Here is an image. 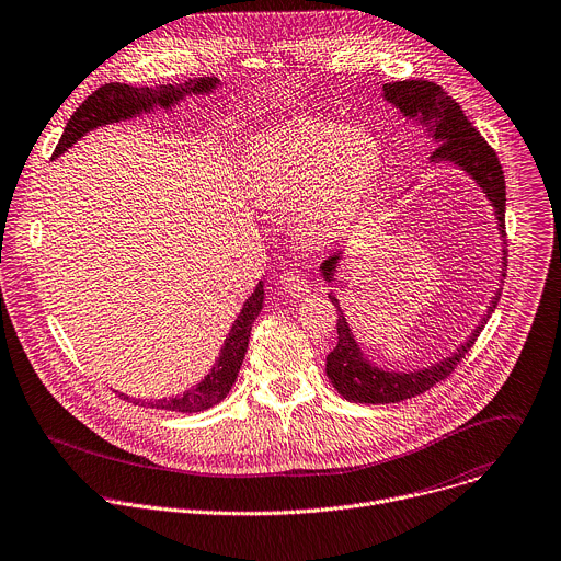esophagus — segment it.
<instances>
[{"label": "esophagus", "instance_id": "esophagus-1", "mask_svg": "<svg viewBox=\"0 0 561 561\" xmlns=\"http://www.w3.org/2000/svg\"><path fill=\"white\" fill-rule=\"evenodd\" d=\"M279 282L284 286V290L293 297H301V295L309 293V279L301 271H286Z\"/></svg>", "mask_w": 561, "mask_h": 561}]
</instances>
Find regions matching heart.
<instances>
[{"mask_svg": "<svg viewBox=\"0 0 561 561\" xmlns=\"http://www.w3.org/2000/svg\"><path fill=\"white\" fill-rule=\"evenodd\" d=\"M382 172L380 140L365 127L299 116L277 123L245 149L243 185L262 208L295 203L297 228L324 239L369 203Z\"/></svg>", "mask_w": 561, "mask_h": 561, "instance_id": "heart-1", "label": "heart"}]
</instances>
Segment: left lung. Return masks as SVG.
<instances>
[{"label":"left lung","mask_w":561,"mask_h":561,"mask_svg":"<svg viewBox=\"0 0 561 561\" xmlns=\"http://www.w3.org/2000/svg\"><path fill=\"white\" fill-rule=\"evenodd\" d=\"M385 98L391 105H396L407 118H416L425 131L436 140V149L432 154V161H449L466 170L485 192L490 198L499 232L505 243V179L501 163L496 159V151L488 145V140L474 129V125L463 114L461 105L456 103L447 91L430 80H402V82H389L382 84ZM340 254H333L320 268L324 277L331 282L333 271L337 266ZM501 277L505 279L507 268V248L503 245V262H501ZM501 290L492 297V304L488 309V316L481 320V324L474 329V333L468 337V342L458 348L443 363L410 371V374H396V371H382L376 365H371L365 353L360 351L358 342H355L346 318L340 309V301L335 295H329V299L337 309V344L327 355V376L337 389L340 396L353 402H367V404H385V402H400L404 398H414L432 389L434 385L443 382L456 365L466 358V353L474 346L479 333L483 331L485 322L490 320Z\"/></svg>","instance_id":"8db88e82"}]
</instances>
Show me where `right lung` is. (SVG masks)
I'll return each instance as SVG.
<instances>
[{
  "label": "right lung",
  "instance_id": "add662e5",
  "mask_svg": "<svg viewBox=\"0 0 561 561\" xmlns=\"http://www.w3.org/2000/svg\"><path fill=\"white\" fill-rule=\"evenodd\" d=\"M217 84H219L217 78H198V80H190L183 84H163L157 89L129 87L123 82L103 84L100 89H95L69 118L65 134L58 140V147L54 151V159L65 154V151L78 138H82L87 131H91L100 125L134 118L136 114L154 110L157 105L163 110H170L187 93H210ZM262 307H264V284L260 282L257 288H254V293L245 299L239 318L234 320L213 371L201 385L187 389L183 396H176V398H163V400H154V402L131 398V402H136V404L140 402L142 407H151V410H168V412H181V414H196L203 410H210V407L221 402L237 380V374L241 369L243 355L248 348L252 322L260 316ZM118 396H123V393H118ZM123 398L129 400V396H123Z\"/></svg>",
  "mask_w": 561,
  "mask_h": 561
}]
</instances>
